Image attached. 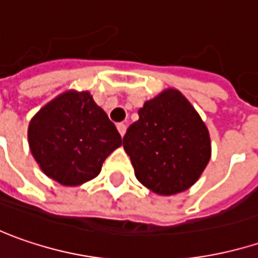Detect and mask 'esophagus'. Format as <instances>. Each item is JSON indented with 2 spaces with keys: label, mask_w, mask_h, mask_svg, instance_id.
Instances as JSON below:
<instances>
[{
  "label": "esophagus",
  "mask_w": 258,
  "mask_h": 258,
  "mask_svg": "<svg viewBox=\"0 0 258 258\" xmlns=\"http://www.w3.org/2000/svg\"><path fill=\"white\" fill-rule=\"evenodd\" d=\"M116 128H118V133L121 134V137H124V134H125V131H127V125H125V124H118Z\"/></svg>",
  "instance_id": "1"
}]
</instances>
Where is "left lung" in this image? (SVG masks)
I'll return each instance as SVG.
<instances>
[{"label": "left lung", "mask_w": 258, "mask_h": 258, "mask_svg": "<svg viewBox=\"0 0 258 258\" xmlns=\"http://www.w3.org/2000/svg\"><path fill=\"white\" fill-rule=\"evenodd\" d=\"M122 144L136 178L159 196H174L194 185L212 156L209 130L176 89H165L144 102Z\"/></svg>", "instance_id": "obj_1"}]
</instances>
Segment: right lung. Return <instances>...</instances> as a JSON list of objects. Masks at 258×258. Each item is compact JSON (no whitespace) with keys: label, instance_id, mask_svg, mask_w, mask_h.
I'll use <instances>...</instances> for the list:
<instances>
[{"label":"right lung","instance_id":"1","mask_svg":"<svg viewBox=\"0 0 258 258\" xmlns=\"http://www.w3.org/2000/svg\"><path fill=\"white\" fill-rule=\"evenodd\" d=\"M29 147L42 172L66 187L96 178L122 140L105 111L83 90H67L30 119Z\"/></svg>","mask_w":258,"mask_h":258}]
</instances>
